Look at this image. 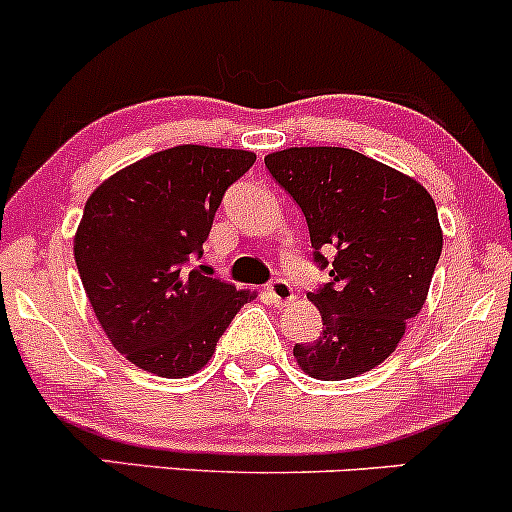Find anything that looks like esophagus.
<instances>
[{"label": "esophagus", "mask_w": 512, "mask_h": 512, "mask_svg": "<svg viewBox=\"0 0 512 512\" xmlns=\"http://www.w3.org/2000/svg\"><path fill=\"white\" fill-rule=\"evenodd\" d=\"M266 295L276 307H283V305H288L290 300H295L293 285H290L285 278H273L271 283L266 285Z\"/></svg>", "instance_id": "obj_1"}]
</instances>
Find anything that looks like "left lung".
Here are the masks:
<instances>
[{
	"label": "left lung",
	"mask_w": 512,
	"mask_h": 512,
	"mask_svg": "<svg viewBox=\"0 0 512 512\" xmlns=\"http://www.w3.org/2000/svg\"><path fill=\"white\" fill-rule=\"evenodd\" d=\"M266 168L305 214L312 261L329 271L327 283L307 293L322 332L295 344V359L320 381L371 371L427 300L442 254L430 192L351 148H288L266 156Z\"/></svg>",
	"instance_id": "1"
}]
</instances>
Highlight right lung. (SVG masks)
Here are the masks:
<instances>
[{"mask_svg": "<svg viewBox=\"0 0 512 512\" xmlns=\"http://www.w3.org/2000/svg\"><path fill=\"white\" fill-rule=\"evenodd\" d=\"M249 151L175 146L119 170L90 195L75 263L104 334L131 364L163 378L200 371L254 295L190 268Z\"/></svg>", "mask_w": 512, "mask_h": 512, "instance_id": "add662e5", "label": "right lung"}]
</instances>
